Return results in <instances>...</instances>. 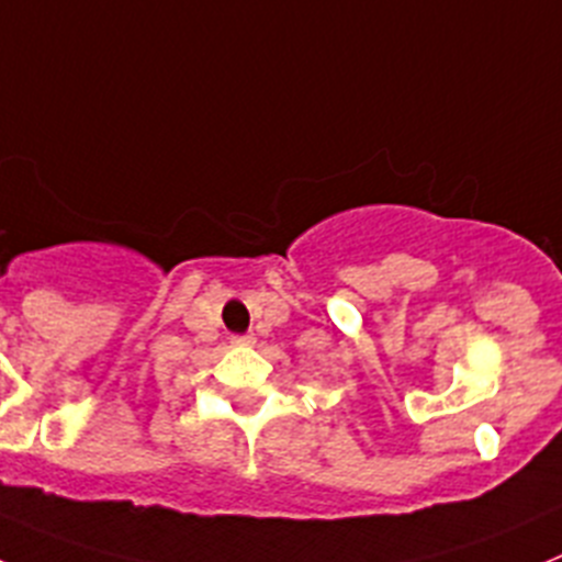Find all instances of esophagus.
Here are the masks:
<instances>
[{
	"label": "esophagus",
	"instance_id": "34e87169",
	"mask_svg": "<svg viewBox=\"0 0 562 562\" xmlns=\"http://www.w3.org/2000/svg\"><path fill=\"white\" fill-rule=\"evenodd\" d=\"M234 345H239V347H254L256 345V336L254 334H248V336H234Z\"/></svg>",
	"mask_w": 562,
	"mask_h": 562
}]
</instances>
